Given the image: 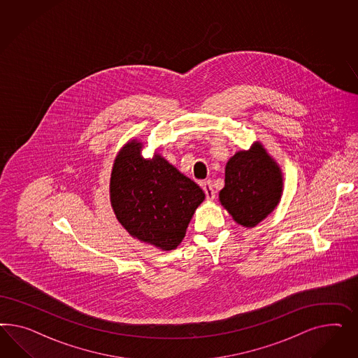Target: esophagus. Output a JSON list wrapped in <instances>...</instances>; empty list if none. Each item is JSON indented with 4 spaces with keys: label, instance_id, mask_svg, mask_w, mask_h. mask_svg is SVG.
I'll return each mask as SVG.
<instances>
[{
    "label": "esophagus",
    "instance_id": "esophagus-1",
    "mask_svg": "<svg viewBox=\"0 0 358 358\" xmlns=\"http://www.w3.org/2000/svg\"><path fill=\"white\" fill-rule=\"evenodd\" d=\"M202 189H203V192H205V194H206L207 199H214L215 198V190L213 189V185L210 181H205V182H202Z\"/></svg>",
    "mask_w": 358,
    "mask_h": 358
}]
</instances>
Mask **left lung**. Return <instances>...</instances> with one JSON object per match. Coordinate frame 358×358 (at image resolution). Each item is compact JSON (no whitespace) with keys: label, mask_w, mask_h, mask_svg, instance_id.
I'll use <instances>...</instances> for the list:
<instances>
[{"label":"left lung","mask_w":358,"mask_h":358,"mask_svg":"<svg viewBox=\"0 0 358 358\" xmlns=\"http://www.w3.org/2000/svg\"><path fill=\"white\" fill-rule=\"evenodd\" d=\"M281 192L278 165L256 144L229 159L219 199L238 224L255 227L278 205Z\"/></svg>","instance_id":"left-lung-1"}]
</instances>
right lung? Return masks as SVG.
I'll use <instances>...</instances> for the list:
<instances>
[{"mask_svg":"<svg viewBox=\"0 0 358 358\" xmlns=\"http://www.w3.org/2000/svg\"><path fill=\"white\" fill-rule=\"evenodd\" d=\"M141 144L123 147L110 180L111 206L130 235L164 250L182 241L205 193L162 156L143 159Z\"/></svg>","mask_w":358,"mask_h":358,"instance_id":"right-lung-1","label":"right lung"}]
</instances>
